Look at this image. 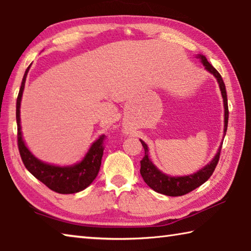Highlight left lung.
<instances>
[{"mask_svg": "<svg viewBox=\"0 0 251 251\" xmlns=\"http://www.w3.org/2000/svg\"><path fill=\"white\" fill-rule=\"evenodd\" d=\"M199 57L201 60V63L205 66V68L208 70L209 73H212L215 77H216L217 81L219 83V88H221L223 100H224V107H225V129L224 132L226 134L227 126H228V102H227V94H226V88L225 83H224L223 78L216 69H215L212 65L208 63V60L206 59V57L203 55H199ZM144 149V156L143 159L140 161L141 163V169H140V173H141L142 177L149 186L152 190H154L157 193L161 194L168 195V196H182L185 195L187 193L194 191L195 188L201 186V184H204L207 179L212 176L215 169H216L217 163L219 161V155H221L222 146L218 149L217 154L215 155L213 161L210 162L208 165H206L204 169H201L199 172H196L192 175H187V176H181V177H172L169 175H165L157 170L154 164L152 163L151 160L149 159L148 155V146L144 143L142 140H140Z\"/></svg>", "mask_w": 251, "mask_h": 251, "instance_id": "left-lung-1", "label": "left lung"}]
</instances>
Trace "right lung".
I'll use <instances>...</instances> for the list:
<instances>
[{
    "mask_svg": "<svg viewBox=\"0 0 251 251\" xmlns=\"http://www.w3.org/2000/svg\"><path fill=\"white\" fill-rule=\"evenodd\" d=\"M30 65L26 69L23 80L20 88L19 96L16 100V122H17V147H19L21 159L23 161L25 168L32 173L38 181L59 194H74V193L80 192L89 186L92 181L96 178L101 165V159L103 155V142L105 135L97 140L92 143L89 151L83 157V160L76 165L73 166H55L46 164L44 162L37 160L28 149L25 147L21 132V121H20V105L22 95H23L25 80Z\"/></svg>",
    "mask_w": 251,
    "mask_h": 251,
    "instance_id": "add662e5",
    "label": "right lung"
}]
</instances>
